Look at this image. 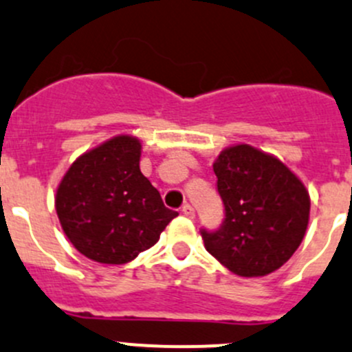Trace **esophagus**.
I'll list each match as a JSON object with an SVG mask.
<instances>
[{"instance_id":"esophagus-1","label":"esophagus","mask_w":352,"mask_h":352,"mask_svg":"<svg viewBox=\"0 0 352 352\" xmlns=\"http://www.w3.org/2000/svg\"><path fill=\"white\" fill-rule=\"evenodd\" d=\"M182 214L187 216V218H194V208L190 204L182 206Z\"/></svg>"}]
</instances>
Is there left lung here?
Wrapping results in <instances>:
<instances>
[{
	"label": "left lung",
	"instance_id": "left-lung-1",
	"mask_svg": "<svg viewBox=\"0 0 352 352\" xmlns=\"http://www.w3.org/2000/svg\"><path fill=\"white\" fill-rule=\"evenodd\" d=\"M225 218L201 228L204 247L233 274H271L303 240L310 197L285 163L248 144L221 151L212 165Z\"/></svg>",
	"mask_w": 352,
	"mask_h": 352
}]
</instances>
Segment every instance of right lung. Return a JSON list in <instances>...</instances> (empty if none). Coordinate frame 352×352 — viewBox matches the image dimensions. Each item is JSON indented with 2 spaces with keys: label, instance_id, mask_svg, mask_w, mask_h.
<instances>
[{
  "label": "right lung",
  "instance_id": "obj_1",
  "mask_svg": "<svg viewBox=\"0 0 352 352\" xmlns=\"http://www.w3.org/2000/svg\"><path fill=\"white\" fill-rule=\"evenodd\" d=\"M141 143L117 136L81 155L61 180L56 211L69 242L102 264H126L158 242L179 212L140 170Z\"/></svg>",
  "mask_w": 352,
  "mask_h": 352
}]
</instances>
